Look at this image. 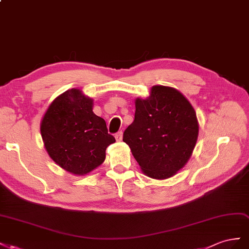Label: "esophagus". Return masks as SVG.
<instances>
[{"instance_id":"obj_1","label":"esophagus","mask_w":249,"mask_h":249,"mask_svg":"<svg viewBox=\"0 0 249 249\" xmlns=\"http://www.w3.org/2000/svg\"><path fill=\"white\" fill-rule=\"evenodd\" d=\"M115 138H116V140L117 141H122V139H123V132L122 131H119V132H117L116 134H115Z\"/></svg>"}]
</instances>
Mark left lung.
Returning <instances> with one entry per match:
<instances>
[{"label": "left lung", "mask_w": 249, "mask_h": 249, "mask_svg": "<svg viewBox=\"0 0 249 249\" xmlns=\"http://www.w3.org/2000/svg\"><path fill=\"white\" fill-rule=\"evenodd\" d=\"M198 131L196 112L188 99L173 88L154 85L147 99L136 100L134 120L123 141L145 175L166 179L187 164Z\"/></svg>", "instance_id": "left-lung-1"}]
</instances>
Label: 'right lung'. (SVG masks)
Returning a JSON list of instances; mask_svg holds the SVG:
<instances>
[{"mask_svg":"<svg viewBox=\"0 0 249 249\" xmlns=\"http://www.w3.org/2000/svg\"><path fill=\"white\" fill-rule=\"evenodd\" d=\"M93 104V99L80 89H69L50 104L40 123L50 158L75 175H85L100 166L106 148L116 142L105 121L94 113Z\"/></svg>","mask_w":249,"mask_h":249,"instance_id":"obj_1","label":"right lung"}]
</instances>
